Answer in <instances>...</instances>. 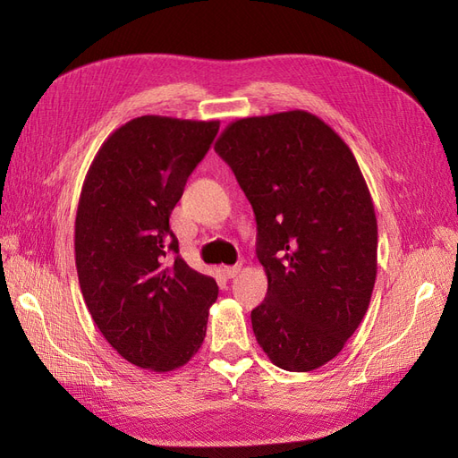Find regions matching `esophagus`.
<instances>
[{
	"mask_svg": "<svg viewBox=\"0 0 458 458\" xmlns=\"http://www.w3.org/2000/svg\"><path fill=\"white\" fill-rule=\"evenodd\" d=\"M224 273H225L227 279H233V276H237L241 273V266H225Z\"/></svg>",
	"mask_w": 458,
	"mask_h": 458,
	"instance_id": "esophagus-1",
	"label": "esophagus"
}]
</instances>
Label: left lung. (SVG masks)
<instances>
[{"instance_id":"left-lung-1","label":"left lung","mask_w":458,"mask_h":458,"mask_svg":"<svg viewBox=\"0 0 458 458\" xmlns=\"http://www.w3.org/2000/svg\"><path fill=\"white\" fill-rule=\"evenodd\" d=\"M214 148L256 214L259 348L290 372L323 367L361 325L377 281L378 225L353 152L306 110L234 120Z\"/></svg>"}]
</instances>
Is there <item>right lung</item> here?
Returning <instances> with one entry per match:
<instances>
[{
	"instance_id": "right-lung-1",
	"label": "right lung",
	"mask_w": 458,
	"mask_h": 458,
	"mask_svg": "<svg viewBox=\"0 0 458 458\" xmlns=\"http://www.w3.org/2000/svg\"><path fill=\"white\" fill-rule=\"evenodd\" d=\"M217 130V120L133 118L108 135L81 185V296L106 342L141 369L183 367L206 336L217 284L179 256L170 216Z\"/></svg>"
}]
</instances>
